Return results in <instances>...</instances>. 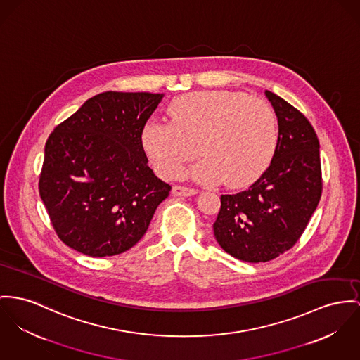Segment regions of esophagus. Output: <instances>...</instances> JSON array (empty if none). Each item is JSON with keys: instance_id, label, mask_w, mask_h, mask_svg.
I'll return each instance as SVG.
<instances>
[{"instance_id": "34e87169", "label": "esophagus", "mask_w": 360, "mask_h": 360, "mask_svg": "<svg viewBox=\"0 0 360 360\" xmlns=\"http://www.w3.org/2000/svg\"><path fill=\"white\" fill-rule=\"evenodd\" d=\"M197 194L195 189H191V188H186V186H179V185H175L172 188V195H178V197H189V195H194Z\"/></svg>"}]
</instances>
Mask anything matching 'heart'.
<instances>
[{"label":"heart","instance_id":"b5f03b06","mask_svg":"<svg viewBox=\"0 0 360 360\" xmlns=\"http://www.w3.org/2000/svg\"><path fill=\"white\" fill-rule=\"evenodd\" d=\"M169 123L150 120L142 133L143 149L155 169L175 178L197 153L202 159L191 175L204 184L224 181L241 188L270 166L278 143L273 108L240 91L201 90L175 98Z\"/></svg>","mask_w":360,"mask_h":360}]
</instances>
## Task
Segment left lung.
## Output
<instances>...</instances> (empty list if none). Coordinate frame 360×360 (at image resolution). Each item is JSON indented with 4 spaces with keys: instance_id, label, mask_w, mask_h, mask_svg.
<instances>
[{
    "instance_id": "1",
    "label": "left lung",
    "mask_w": 360,
    "mask_h": 360,
    "mask_svg": "<svg viewBox=\"0 0 360 360\" xmlns=\"http://www.w3.org/2000/svg\"><path fill=\"white\" fill-rule=\"evenodd\" d=\"M278 119L274 158L247 191L223 194L214 234L224 252L249 263L269 262L303 234L322 194L319 141L302 112L266 90Z\"/></svg>"
}]
</instances>
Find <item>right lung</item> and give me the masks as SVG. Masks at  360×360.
<instances>
[{"label": "right lung", "mask_w": 360, "mask_h": 360, "mask_svg": "<svg viewBox=\"0 0 360 360\" xmlns=\"http://www.w3.org/2000/svg\"><path fill=\"white\" fill-rule=\"evenodd\" d=\"M165 94L104 91L45 145L39 195L58 238L105 257L134 247L171 186L148 166L142 131Z\"/></svg>", "instance_id": "obj_1"}]
</instances>
